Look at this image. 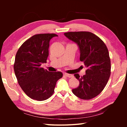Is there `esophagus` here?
Instances as JSON below:
<instances>
[{
	"mask_svg": "<svg viewBox=\"0 0 127 127\" xmlns=\"http://www.w3.org/2000/svg\"><path fill=\"white\" fill-rule=\"evenodd\" d=\"M64 76H65V77H69V78H71V77H73V75H72V74H68V73H64Z\"/></svg>",
	"mask_w": 127,
	"mask_h": 127,
	"instance_id": "1",
	"label": "esophagus"
}]
</instances>
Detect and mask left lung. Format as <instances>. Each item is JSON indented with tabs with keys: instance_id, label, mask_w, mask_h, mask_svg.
<instances>
[{
	"instance_id": "obj_1",
	"label": "left lung",
	"mask_w": 127,
	"mask_h": 127,
	"mask_svg": "<svg viewBox=\"0 0 127 127\" xmlns=\"http://www.w3.org/2000/svg\"><path fill=\"white\" fill-rule=\"evenodd\" d=\"M64 35L78 45L79 59L87 68L83 76L74 74L79 85L72 90L73 93L83 100L95 97L106 86L111 73L110 59L106 45L90 32H68Z\"/></svg>"
}]
</instances>
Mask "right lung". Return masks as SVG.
<instances>
[{
  "instance_id": "right-lung-1",
  "label": "right lung",
  "mask_w": 127,
  "mask_h": 127,
  "mask_svg": "<svg viewBox=\"0 0 127 127\" xmlns=\"http://www.w3.org/2000/svg\"><path fill=\"white\" fill-rule=\"evenodd\" d=\"M55 33L35 35L27 40L17 51L14 70L18 84L32 99L44 101L54 92L57 81L63 77L61 72H50L42 68L49 55V42Z\"/></svg>"
}]
</instances>
